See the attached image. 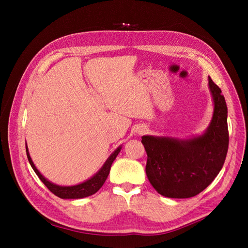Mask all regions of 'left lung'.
Returning <instances> with one entry per match:
<instances>
[{
  "label": "left lung",
  "mask_w": 248,
  "mask_h": 248,
  "mask_svg": "<svg viewBox=\"0 0 248 248\" xmlns=\"http://www.w3.org/2000/svg\"><path fill=\"white\" fill-rule=\"evenodd\" d=\"M214 101L212 121L204 134L190 140L144 136L146 174L161 196L187 199L211 184L226 160L229 149L228 108L220 88L209 78Z\"/></svg>",
  "instance_id": "obj_1"
}]
</instances>
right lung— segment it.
I'll return each instance as SVG.
<instances>
[{
  "mask_svg": "<svg viewBox=\"0 0 248 248\" xmlns=\"http://www.w3.org/2000/svg\"><path fill=\"white\" fill-rule=\"evenodd\" d=\"M26 150H27L28 160L30 164H31V167L33 168L34 171L36 172L37 176L39 177V179L43 182V184L46 185L47 188L55 194V196L61 199H81V198L92 196V194L96 193L101 188V186L103 185L104 182H106V180L109 174L111 163L116 159L120 150H121V147H119L116 151L108 157V159L106 161V163L103 164V167L95 176H93L91 179L87 180V181L84 183H80L78 185H74V186H59L47 181V180L40 174L39 170H37L36 167L34 166L31 157H30V154L28 152L27 146H26Z\"/></svg>",
  "mask_w": 248,
  "mask_h": 248,
  "instance_id": "obj_1",
  "label": "right lung"
}]
</instances>
